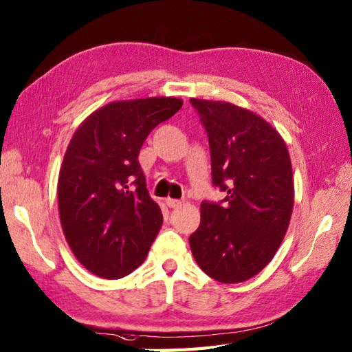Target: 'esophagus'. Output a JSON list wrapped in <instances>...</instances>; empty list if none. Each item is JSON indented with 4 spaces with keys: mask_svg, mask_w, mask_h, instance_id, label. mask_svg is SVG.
Returning <instances> with one entry per match:
<instances>
[{
    "mask_svg": "<svg viewBox=\"0 0 352 352\" xmlns=\"http://www.w3.org/2000/svg\"><path fill=\"white\" fill-rule=\"evenodd\" d=\"M166 203H167V206L168 208H179V206H182V200H177V199H166Z\"/></svg>",
    "mask_w": 352,
    "mask_h": 352,
    "instance_id": "esophagus-1",
    "label": "esophagus"
}]
</instances>
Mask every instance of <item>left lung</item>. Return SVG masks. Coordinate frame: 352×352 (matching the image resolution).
<instances>
[{
  "label": "left lung",
  "instance_id": "8db88e82",
  "mask_svg": "<svg viewBox=\"0 0 352 352\" xmlns=\"http://www.w3.org/2000/svg\"><path fill=\"white\" fill-rule=\"evenodd\" d=\"M190 102L208 134L212 185L226 194L220 203L201 201L191 252L217 282H245L271 262L291 221V158L282 135L256 113L223 100Z\"/></svg>",
  "mask_w": 352,
  "mask_h": 352
}]
</instances>
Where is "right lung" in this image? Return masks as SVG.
Segmentation results:
<instances>
[{"label":"right lung","instance_id":"add662e5","mask_svg":"<svg viewBox=\"0 0 352 352\" xmlns=\"http://www.w3.org/2000/svg\"><path fill=\"white\" fill-rule=\"evenodd\" d=\"M177 98L110 102L70 140L58 175V212L67 244L91 274L122 278L146 259L162 226L138 162L144 140L182 107Z\"/></svg>","mask_w":352,"mask_h":352}]
</instances>
